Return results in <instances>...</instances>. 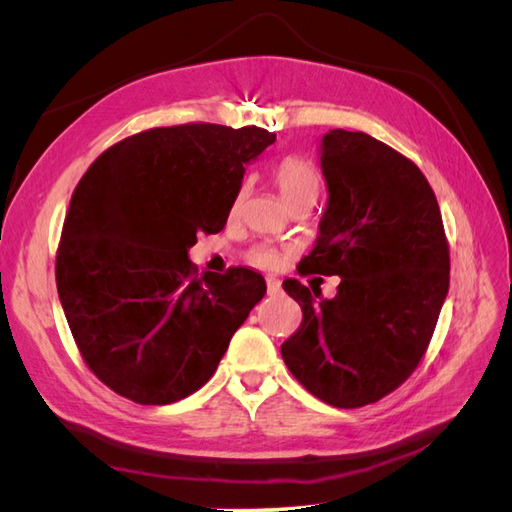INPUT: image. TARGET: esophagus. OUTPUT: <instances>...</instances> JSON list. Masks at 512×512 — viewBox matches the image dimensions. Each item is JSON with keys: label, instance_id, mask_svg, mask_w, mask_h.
<instances>
[{"label": "esophagus", "instance_id": "1", "mask_svg": "<svg viewBox=\"0 0 512 512\" xmlns=\"http://www.w3.org/2000/svg\"><path fill=\"white\" fill-rule=\"evenodd\" d=\"M280 292H282L280 280H277V277H273V275H269L267 277V294H269V297H277Z\"/></svg>", "mask_w": 512, "mask_h": 512}]
</instances>
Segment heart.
Instances as JSON below:
<instances>
[{
	"instance_id": "1",
	"label": "heart",
	"mask_w": 512,
	"mask_h": 512,
	"mask_svg": "<svg viewBox=\"0 0 512 512\" xmlns=\"http://www.w3.org/2000/svg\"><path fill=\"white\" fill-rule=\"evenodd\" d=\"M273 181L286 205L297 198H316L320 192V175L316 166L301 156H286L277 162L273 168ZM241 196H243V188L235 198V207ZM247 260L254 262L256 267H273L277 256L271 247L260 245L247 252Z\"/></svg>"
}]
</instances>
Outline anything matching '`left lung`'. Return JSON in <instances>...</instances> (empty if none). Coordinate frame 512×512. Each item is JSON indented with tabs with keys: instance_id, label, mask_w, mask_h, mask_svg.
<instances>
[{
	"instance_id": "8db88e82",
	"label": "left lung",
	"mask_w": 512,
	"mask_h": 512,
	"mask_svg": "<svg viewBox=\"0 0 512 512\" xmlns=\"http://www.w3.org/2000/svg\"><path fill=\"white\" fill-rule=\"evenodd\" d=\"M320 149L329 205L299 273L342 282L333 299L299 280L282 284L303 309L282 356L324 404L361 408L393 393L421 363L451 256L436 194L412 160L365 132L331 130Z\"/></svg>"
}]
</instances>
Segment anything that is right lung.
<instances>
[{
    "mask_svg": "<svg viewBox=\"0 0 512 512\" xmlns=\"http://www.w3.org/2000/svg\"><path fill=\"white\" fill-rule=\"evenodd\" d=\"M273 143L256 126L153 128L108 147L76 185L57 292L83 361L117 395L143 406L192 395L265 297L260 273L200 275L188 250L224 228L245 164Z\"/></svg>",
    "mask_w": 512,
    "mask_h": 512,
    "instance_id": "obj_1",
    "label": "right lung"
}]
</instances>
